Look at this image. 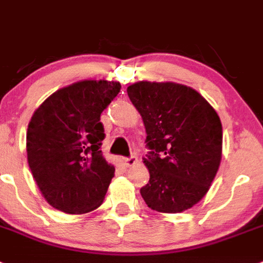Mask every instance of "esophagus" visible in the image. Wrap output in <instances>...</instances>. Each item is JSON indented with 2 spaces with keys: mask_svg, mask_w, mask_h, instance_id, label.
Masks as SVG:
<instances>
[{
  "mask_svg": "<svg viewBox=\"0 0 263 263\" xmlns=\"http://www.w3.org/2000/svg\"><path fill=\"white\" fill-rule=\"evenodd\" d=\"M136 163H138V156H136V155H132V156L125 157L124 159V164L127 166H132V165H135Z\"/></svg>",
  "mask_w": 263,
  "mask_h": 263,
  "instance_id": "obj_1",
  "label": "esophagus"
}]
</instances>
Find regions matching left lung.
I'll return each mask as SVG.
<instances>
[{
  "label": "left lung",
  "instance_id": "8db88e82",
  "mask_svg": "<svg viewBox=\"0 0 263 263\" xmlns=\"http://www.w3.org/2000/svg\"><path fill=\"white\" fill-rule=\"evenodd\" d=\"M144 122L145 204L180 213L206 195L222 156V125L213 107L193 88L173 82L141 81L127 88Z\"/></svg>",
  "mask_w": 263,
  "mask_h": 263
}]
</instances>
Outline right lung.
I'll return each mask as SVG.
<instances>
[{
    "mask_svg": "<svg viewBox=\"0 0 263 263\" xmlns=\"http://www.w3.org/2000/svg\"><path fill=\"white\" fill-rule=\"evenodd\" d=\"M119 82L81 81L50 95L27 127L29 166L45 200L82 214L102 205L115 166L102 155L100 114L120 91Z\"/></svg>",
    "mask_w": 263,
    "mask_h": 263,
    "instance_id": "right-lung-1",
    "label": "right lung"
}]
</instances>
